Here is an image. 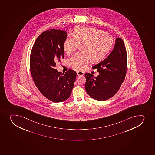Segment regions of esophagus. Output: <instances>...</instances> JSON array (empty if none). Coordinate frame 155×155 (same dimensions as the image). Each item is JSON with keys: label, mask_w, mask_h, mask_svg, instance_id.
<instances>
[{"label": "esophagus", "mask_w": 155, "mask_h": 155, "mask_svg": "<svg viewBox=\"0 0 155 155\" xmlns=\"http://www.w3.org/2000/svg\"><path fill=\"white\" fill-rule=\"evenodd\" d=\"M77 75H78V76H82V75L84 74V73L83 72H82V71H77Z\"/></svg>", "instance_id": "34e87169"}]
</instances>
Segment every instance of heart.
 I'll return each mask as SVG.
<instances>
[{
	"mask_svg": "<svg viewBox=\"0 0 155 155\" xmlns=\"http://www.w3.org/2000/svg\"><path fill=\"white\" fill-rule=\"evenodd\" d=\"M72 36L64 40L63 49L69 55L80 45L81 51L68 60L69 66L78 70L85 69L91 60L94 62L101 61L113 45L112 35L96 28L79 27L74 29Z\"/></svg>",
	"mask_w": 155,
	"mask_h": 155,
	"instance_id": "1",
	"label": "heart"
}]
</instances>
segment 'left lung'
Here are the masks:
<instances>
[{"label": "left lung", "instance_id": "left-lung-1", "mask_svg": "<svg viewBox=\"0 0 155 155\" xmlns=\"http://www.w3.org/2000/svg\"><path fill=\"white\" fill-rule=\"evenodd\" d=\"M127 57L122 39L117 38L112 52L103 61L92 66L100 74H85V87L88 95L94 100L104 101L111 98L118 92L125 78Z\"/></svg>", "mask_w": 155, "mask_h": 155}]
</instances>
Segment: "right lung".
Masks as SVG:
<instances>
[{
  "label": "right lung",
  "mask_w": 155,
  "mask_h": 155,
  "mask_svg": "<svg viewBox=\"0 0 155 155\" xmlns=\"http://www.w3.org/2000/svg\"><path fill=\"white\" fill-rule=\"evenodd\" d=\"M67 37L66 31H44L36 39L30 54V68L33 81L42 94L54 103L69 98L77 76L72 69L64 74L54 68L56 63L64 58L63 43Z\"/></svg>",
  "instance_id": "obj_1"
}]
</instances>
